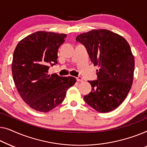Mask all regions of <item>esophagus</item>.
<instances>
[{"label":"esophagus","instance_id":"obj_1","mask_svg":"<svg viewBox=\"0 0 147 147\" xmlns=\"http://www.w3.org/2000/svg\"><path fill=\"white\" fill-rule=\"evenodd\" d=\"M76 80H77L78 82H82L83 81V79H82V78L81 76H78V77H76Z\"/></svg>","mask_w":147,"mask_h":147}]
</instances>
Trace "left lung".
Segmentation results:
<instances>
[{
    "label": "left lung",
    "mask_w": 147,
    "mask_h": 147,
    "mask_svg": "<svg viewBox=\"0 0 147 147\" xmlns=\"http://www.w3.org/2000/svg\"><path fill=\"white\" fill-rule=\"evenodd\" d=\"M76 40L85 47L96 70L97 80H88L91 92L84 100L94 110L108 113L127 97L133 82L135 59L131 47L121 35L106 29L82 33Z\"/></svg>",
    "instance_id": "1"
}]
</instances>
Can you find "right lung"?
<instances>
[{
  "mask_svg": "<svg viewBox=\"0 0 147 147\" xmlns=\"http://www.w3.org/2000/svg\"><path fill=\"white\" fill-rule=\"evenodd\" d=\"M66 34L38 31L18 43L12 63L18 93L30 107L47 113L63 102L67 90L76 82L73 76L49 74V65L58 63V50Z\"/></svg>",
  "mask_w": 147,
  "mask_h": 147,
  "instance_id": "right-lung-1",
  "label": "right lung"
}]
</instances>
